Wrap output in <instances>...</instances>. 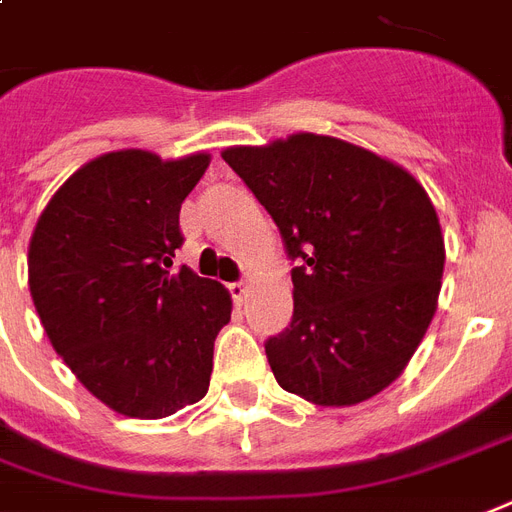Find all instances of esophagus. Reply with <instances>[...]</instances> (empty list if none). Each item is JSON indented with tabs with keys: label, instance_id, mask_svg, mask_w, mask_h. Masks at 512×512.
Here are the masks:
<instances>
[{
	"label": "esophagus",
	"instance_id": "esophagus-1",
	"mask_svg": "<svg viewBox=\"0 0 512 512\" xmlns=\"http://www.w3.org/2000/svg\"><path fill=\"white\" fill-rule=\"evenodd\" d=\"M228 290H230V295H233V300H236V306H241V303H244L249 295V287L244 282H233Z\"/></svg>",
	"mask_w": 512,
	"mask_h": 512
}]
</instances>
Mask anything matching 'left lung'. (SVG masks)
Segmentation results:
<instances>
[{
    "instance_id": "8db88e82",
    "label": "left lung",
    "mask_w": 512,
    "mask_h": 512,
    "mask_svg": "<svg viewBox=\"0 0 512 512\" xmlns=\"http://www.w3.org/2000/svg\"><path fill=\"white\" fill-rule=\"evenodd\" d=\"M222 161L298 260L292 322L265 343L279 386L322 408L384 392L438 308L446 244L427 190L389 158L306 131Z\"/></svg>"
}]
</instances>
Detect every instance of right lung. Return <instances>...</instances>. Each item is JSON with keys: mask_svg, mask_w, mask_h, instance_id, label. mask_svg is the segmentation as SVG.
I'll return each instance as SVG.
<instances>
[{"mask_svg": "<svg viewBox=\"0 0 512 512\" xmlns=\"http://www.w3.org/2000/svg\"><path fill=\"white\" fill-rule=\"evenodd\" d=\"M212 155L163 161L150 150L104 152L74 171L39 214L29 290L53 349L115 413L163 419L198 403L230 292L187 265L179 209Z\"/></svg>", "mask_w": 512, "mask_h": 512, "instance_id": "right-lung-1", "label": "right lung"}]
</instances>
